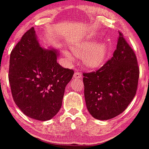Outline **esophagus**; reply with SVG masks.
Returning a JSON list of instances; mask_svg holds the SVG:
<instances>
[{
  "instance_id": "obj_1",
  "label": "esophagus",
  "mask_w": 149,
  "mask_h": 149,
  "mask_svg": "<svg viewBox=\"0 0 149 149\" xmlns=\"http://www.w3.org/2000/svg\"><path fill=\"white\" fill-rule=\"evenodd\" d=\"M73 78H82V74L80 71H76L73 75Z\"/></svg>"
}]
</instances>
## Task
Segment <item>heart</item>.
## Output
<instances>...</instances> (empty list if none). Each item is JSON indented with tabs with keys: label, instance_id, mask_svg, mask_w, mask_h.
Returning a JSON list of instances; mask_svg holds the SVG:
<instances>
[{
	"label": "heart",
	"instance_id": "1",
	"mask_svg": "<svg viewBox=\"0 0 149 149\" xmlns=\"http://www.w3.org/2000/svg\"><path fill=\"white\" fill-rule=\"evenodd\" d=\"M75 54L82 55L83 62L90 69H97L104 64L109 54V45L102 41L96 43L93 40H87L80 45L72 47ZM64 56L69 60H71V55L67 51L64 52Z\"/></svg>",
	"mask_w": 149,
	"mask_h": 149
}]
</instances>
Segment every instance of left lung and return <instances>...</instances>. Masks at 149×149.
Here are the masks:
<instances>
[{
	"label": "left lung",
	"mask_w": 149,
	"mask_h": 149,
	"mask_svg": "<svg viewBox=\"0 0 149 149\" xmlns=\"http://www.w3.org/2000/svg\"><path fill=\"white\" fill-rule=\"evenodd\" d=\"M83 75L85 103L92 117L107 120L125 110L136 95L139 69L134 52L120 32L111 59L97 71Z\"/></svg>",
	"instance_id": "left-lung-1"
}]
</instances>
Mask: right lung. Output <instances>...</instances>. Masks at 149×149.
Here are the masks:
<instances>
[{"label":"right lung","mask_w":149,"mask_h":149,"mask_svg":"<svg viewBox=\"0 0 149 149\" xmlns=\"http://www.w3.org/2000/svg\"><path fill=\"white\" fill-rule=\"evenodd\" d=\"M57 49L39 44L33 27L22 36L10 57L9 82L15 104L26 116L52 119L59 112L74 71L57 63Z\"/></svg>","instance_id":"add662e5"}]
</instances>
